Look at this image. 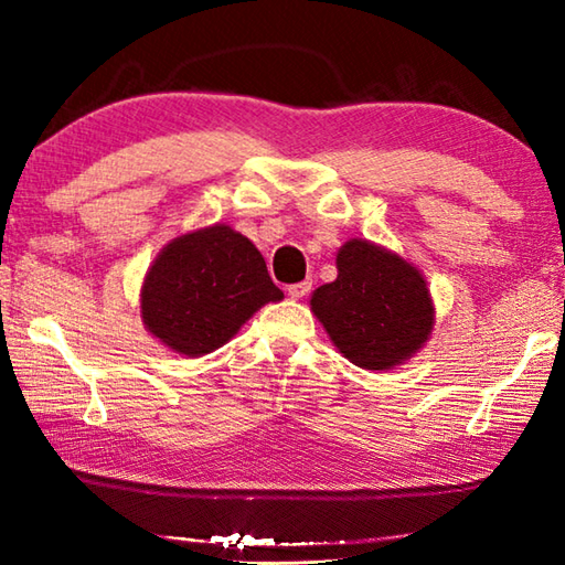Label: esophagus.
Segmentation results:
<instances>
[{"instance_id": "1", "label": "esophagus", "mask_w": 565, "mask_h": 565, "mask_svg": "<svg viewBox=\"0 0 565 565\" xmlns=\"http://www.w3.org/2000/svg\"><path fill=\"white\" fill-rule=\"evenodd\" d=\"M308 291H310V281H298V284L289 286V296L294 298V301H298V298H303Z\"/></svg>"}]
</instances>
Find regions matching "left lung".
<instances>
[{"mask_svg": "<svg viewBox=\"0 0 565 565\" xmlns=\"http://www.w3.org/2000/svg\"><path fill=\"white\" fill-rule=\"evenodd\" d=\"M310 308L352 364L374 371L411 359L435 322L423 274L366 239L340 247L338 279L316 289Z\"/></svg>", "mask_w": 565, "mask_h": 565, "instance_id": "obj_1", "label": "left lung"}]
</instances>
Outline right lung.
I'll use <instances>...</instances> for the list:
<instances>
[{"mask_svg": "<svg viewBox=\"0 0 565 565\" xmlns=\"http://www.w3.org/2000/svg\"><path fill=\"white\" fill-rule=\"evenodd\" d=\"M281 298L259 249L233 227L211 225L160 252L142 284L140 308L154 338L179 354L201 356Z\"/></svg>", "mask_w": 565, "mask_h": 565, "instance_id": "1", "label": "right lung"}]
</instances>
